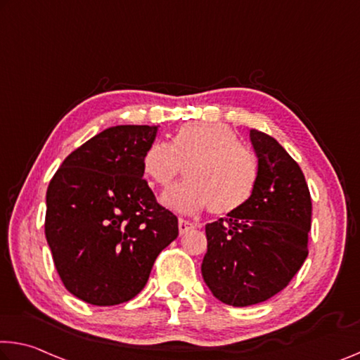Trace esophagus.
<instances>
[{"mask_svg": "<svg viewBox=\"0 0 360 360\" xmlns=\"http://www.w3.org/2000/svg\"><path fill=\"white\" fill-rule=\"evenodd\" d=\"M193 227H195V226H193L191 221L182 219V218L178 221V229H179V233H181V236H184V233L191 232V231L193 229Z\"/></svg>", "mask_w": 360, "mask_h": 360, "instance_id": "1", "label": "esophagus"}]
</instances>
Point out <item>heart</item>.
Segmentation results:
<instances>
[{
    "label": "heart",
    "instance_id": "b5f03b06",
    "mask_svg": "<svg viewBox=\"0 0 360 360\" xmlns=\"http://www.w3.org/2000/svg\"><path fill=\"white\" fill-rule=\"evenodd\" d=\"M142 168L158 187H168L186 168L187 179L162 195L165 207L179 213H197L207 207L213 214L233 213L248 202L258 179L253 152L222 123L182 124L169 144L152 142Z\"/></svg>",
    "mask_w": 360,
    "mask_h": 360
}]
</instances>
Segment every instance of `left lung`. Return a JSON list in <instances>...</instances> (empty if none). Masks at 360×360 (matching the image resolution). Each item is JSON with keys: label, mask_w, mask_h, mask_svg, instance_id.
Returning <instances> with one entry per match:
<instances>
[{"label": "left lung", "mask_w": 360, "mask_h": 360, "mask_svg": "<svg viewBox=\"0 0 360 360\" xmlns=\"http://www.w3.org/2000/svg\"><path fill=\"white\" fill-rule=\"evenodd\" d=\"M258 179L248 202L205 227L202 276L222 303H262L287 287L307 258L311 193L300 165L272 138L250 129Z\"/></svg>", "instance_id": "1"}]
</instances>
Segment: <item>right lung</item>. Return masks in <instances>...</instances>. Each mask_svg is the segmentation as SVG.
Returning <instances> with one entry per match:
<instances>
[{
    "instance_id": "1",
    "label": "right lung",
    "mask_w": 360,
    "mask_h": 360,
    "mask_svg": "<svg viewBox=\"0 0 360 360\" xmlns=\"http://www.w3.org/2000/svg\"><path fill=\"white\" fill-rule=\"evenodd\" d=\"M158 127L120 124L79 146L46 192L44 233L62 283L94 306L133 300L178 218L157 202L142 168Z\"/></svg>"
}]
</instances>
